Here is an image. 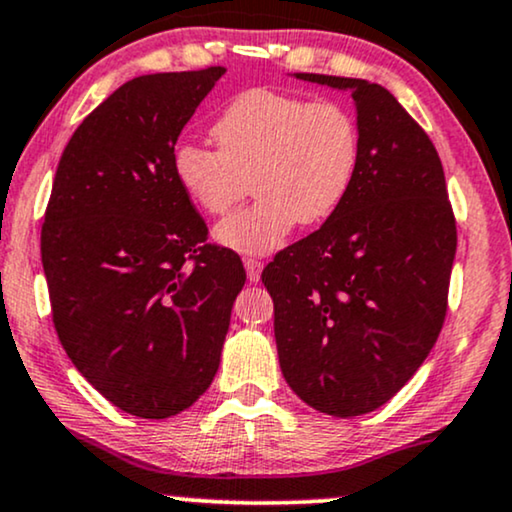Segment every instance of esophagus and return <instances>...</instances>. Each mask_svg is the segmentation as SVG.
I'll list each match as a JSON object with an SVG mask.
<instances>
[{"instance_id":"obj_1","label":"esophagus","mask_w":512,"mask_h":512,"mask_svg":"<svg viewBox=\"0 0 512 512\" xmlns=\"http://www.w3.org/2000/svg\"><path fill=\"white\" fill-rule=\"evenodd\" d=\"M245 274H248L250 283H257L262 276V262L257 257H245Z\"/></svg>"}]
</instances>
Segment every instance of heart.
I'll list each match as a JSON object with an SVG mask.
<instances>
[{
  "mask_svg": "<svg viewBox=\"0 0 512 512\" xmlns=\"http://www.w3.org/2000/svg\"><path fill=\"white\" fill-rule=\"evenodd\" d=\"M212 139L217 151L198 144L174 148L172 172L186 198L212 217L234 210L252 181L257 203L215 229L217 241L238 252H271L297 222H326L357 177V118L331 99L248 89L224 108Z\"/></svg>",
  "mask_w": 512,
  "mask_h": 512,
  "instance_id": "obj_1",
  "label": "heart"
}]
</instances>
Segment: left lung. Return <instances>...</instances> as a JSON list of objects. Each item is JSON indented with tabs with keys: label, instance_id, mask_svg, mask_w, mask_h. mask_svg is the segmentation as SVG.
Wrapping results in <instances>:
<instances>
[{
	"label": "left lung",
	"instance_id": "left-lung-1",
	"mask_svg": "<svg viewBox=\"0 0 512 512\" xmlns=\"http://www.w3.org/2000/svg\"><path fill=\"white\" fill-rule=\"evenodd\" d=\"M347 89L361 155L347 198L262 271L286 383L335 418L390 401L435 347L446 316L456 219L442 160L380 84L316 73Z\"/></svg>",
	"mask_w": 512,
	"mask_h": 512
}]
</instances>
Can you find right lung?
Returning a JSON list of instances; mask_svg holds the SVG:
<instances>
[{"label":"right lung","mask_w":512,"mask_h":512,"mask_svg":"<svg viewBox=\"0 0 512 512\" xmlns=\"http://www.w3.org/2000/svg\"><path fill=\"white\" fill-rule=\"evenodd\" d=\"M224 73L125 82L75 129L51 186L42 267L58 340L139 418L177 416L208 390L245 283L172 172L181 129Z\"/></svg>","instance_id":"add662e5"}]
</instances>
